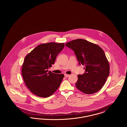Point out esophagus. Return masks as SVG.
Instances as JSON below:
<instances>
[{"label":"esophagus","instance_id":"esophagus-1","mask_svg":"<svg viewBox=\"0 0 127 127\" xmlns=\"http://www.w3.org/2000/svg\"><path fill=\"white\" fill-rule=\"evenodd\" d=\"M69 75H70L67 74H64V76H65V77H68L69 76Z\"/></svg>","mask_w":127,"mask_h":127}]
</instances>
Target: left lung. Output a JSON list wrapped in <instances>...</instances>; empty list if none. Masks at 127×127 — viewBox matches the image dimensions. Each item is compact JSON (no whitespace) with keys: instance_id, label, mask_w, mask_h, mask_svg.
I'll use <instances>...</instances> for the list:
<instances>
[{"instance_id":"obj_1","label":"left lung","mask_w":127,"mask_h":127,"mask_svg":"<svg viewBox=\"0 0 127 127\" xmlns=\"http://www.w3.org/2000/svg\"><path fill=\"white\" fill-rule=\"evenodd\" d=\"M66 46L74 51L79 64L85 66L84 74L78 75L77 88L87 94L100 90L109 74V61L102 49L83 39L73 40Z\"/></svg>"}]
</instances>
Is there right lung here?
Returning <instances> with one entry per match:
<instances>
[{
    "label": "right lung",
    "instance_id": "obj_1",
    "mask_svg": "<svg viewBox=\"0 0 127 127\" xmlns=\"http://www.w3.org/2000/svg\"><path fill=\"white\" fill-rule=\"evenodd\" d=\"M65 46L64 43L41 44L25 58L22 75L29 90L39 97L52 95L60 86L64 75L48 71L57 56Z\"/></svg>",
    "mask_w": 127,
    "mask_h": 127
}]
</instances>
